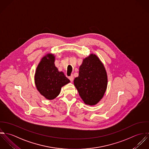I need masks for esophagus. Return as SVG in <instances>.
<instances>
[{
    "instance_id": "obj_1",
    "label": "esophagus",
    "mask_w": 149,
    "mask_h": 149,
    "mask_svg": "<svg viewBox=\"0 0 149 149\" xmlns=\"http://www.w3.org/2000/svg\"><path fill=\"white\" fill-rule=\"evenodd\" d=\"M68 78H69V79L70 80L71 82H72L73 80H74V76L72 75H71L70 77H68Z\"/></svg>"
}]
</instances>
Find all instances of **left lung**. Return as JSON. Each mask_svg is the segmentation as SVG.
Here are the masks:
<instances>
[{
	"label": "left lung",
	"instance_id": "1",
	"mask_svg": "<svg viewBox=\"0 0 149 149\" xmlns=\"http://www.w3.org/2000/svg\"><path fill=\"white\" fill-rule=\"evenodd\" d=\"M74 84L86 105H96L102 98L107 88L108 76L103 63L96 55L91 54L84 59Z\"/></svg>",
	"mask_w": 149,
	"mask_h": 149
}]
</instances>
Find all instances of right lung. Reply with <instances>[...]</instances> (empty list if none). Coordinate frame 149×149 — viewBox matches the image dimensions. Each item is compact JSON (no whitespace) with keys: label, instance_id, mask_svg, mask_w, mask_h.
Wrapping results in <instances>:
<instances>
[{"label":"right lung","instance_id":"1","mask_svg":"<svg viewBox=\"0 0 149 149\" xmlns=\"http://www.w3.org/2000/svg\"><path fill=\"white\" fill-rule=\"evenodd\" d=\"M55 56L47 54L38 63L35 72L34 82L37 90L46 99H55L60 93L61 88L70 81L55 65Z\"/></svg>","mask_w":149,"mask_h":149}]
</instances>
